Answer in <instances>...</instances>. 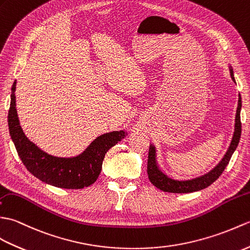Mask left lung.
<instances>
[{
	"mask_svg": "<svg viewBox=\"0 0 250 250\" xmlns=\"http://www.w3.org/2000/svg\"><path fill=\"white\" fill-rule=\"evenodd\" d=\"M230 75L231 78L235 82L233 70L230 66ZM241 108H242V98L241 95H238V104L235 114V124H234V132L233 137L230 143V146L227 149L225 156L220 160L219 164L214 167L212 170L204 175L195 177L191 180H184L179 181L171 179L167 174L159 169V166L156 160V148L151 144L148 149V159H147V174L148 179L151 181L154 186L159 188L160 190L167 191V192H174V193H187V192H193L204 189V188L208 187L210 184L218 179L220 174L223 173L224 170L228 166L232 154L234 153L236 149L238 142L241 139V132H242V124H241Z\"/></svg>",
	"mask_w": 250,
	"mask_h": 250,
	"instance_id": "left-lung-1",
	"label": "left lung"
}]
</instances>
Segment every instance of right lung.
Returning a JSON list of instances; mask_svg holds the SVG:
<instances>
[{
	"instance_id": "obj_1",
	"label": "right lung",
	"mask_w": 250,
	"mask_h": 250,
	"mask_svg": "<svg viewBox=\"0 0 250 250\" xmlns=\"http://www.w3.org/2000/svg\"><path fill=\"white\" fill-rule=\"evenodd\" d=\"M16 81L12 86L8 128L21 162L31 173L46 184L65 189H81L92 185L102 171L109 148L127 136L124 130L101 135L75 157H57L35 146L22 130L16 109Z\"/></svg>"
}]
</instances>
